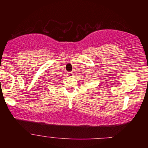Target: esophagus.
Masks as SVG:
<instances>
[{
    "mask_svg": "<svg viewBox=\"0 0 148 148\" xmlns=\"http://www.w3.org/2000/svg\"><path fill=\"white\" fill-rule=\"evenodd\" d=\"M68 76L69 77H73L74 76V74L73 73H71V72H68Z\"/></svg>",
    "mask_w": 148,
    "mask_h": 148,
    "instance_id": "1",
    "label": "esophagus"
}]
</instances>
